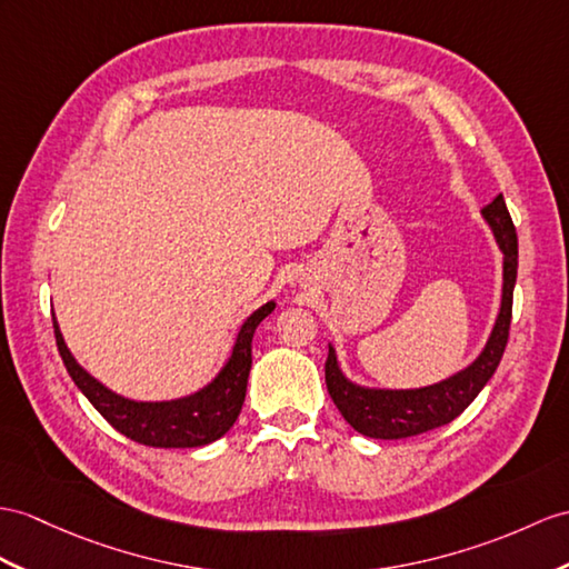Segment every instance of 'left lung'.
<instances>
[{
    "label": "left lung",
    "mask_w": 569,
    "mask_h": 569,
    "mask_svg": "<svg viewBox=\"0 0 569 569\" xmlns=\"http://www.w3.org/2000/svg\"><path fill=\"white\" fill-rule=\"evenodd\" d=\"M482 217L490 224L495 241L505 256V282L500 313H497L490 338L485 342V348L476 357L473 365H468L466 369L453 373V377L445 381L425 386V389H367V386H359L345 377L338 365L336 350H332V345H328V393L332 398V403L342 412V418L348 420L359 435L371 439H406L429 432V429L435 427L449 425L473 403L476 396L485 389V383L492 379L509 340L511 299H515L519 266V241L502 196H497L488 207H482Z\"/></svg>",
    "instance_id": "8db88e82"
}]
</instances>
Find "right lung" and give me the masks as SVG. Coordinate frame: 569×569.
<instances>
[{
  "label": "right lung",
  "instance_id": "right-lung-1",
  "mask_svg": "<svg viewBox=\"0 0 569 569\" xmlns=\"http://www.w3.org/2000/svg\"><path fill=\"white\" fill-rule=\"evenodd\" d=\"M274 301L262 303L258 311L246 318L237 342H233L231 357L212 383H207L198 393L176 400H157V403H144V400H130L113 393L101 381H96L87 369L77 365L72 352L67 350L64 338L58 321L52 316L54 340L69 377L77 383V389L89 398V403L99 410L103 418L113 425L120 435L137 441L144 447L157 449H192L204 447L210 441L224 437L231 425L237 422L248 373H251V342L258 323L272 313Z\"/></svg>",
  "mask_w": 569,
  "mask_h": 569
}]
</instances>
